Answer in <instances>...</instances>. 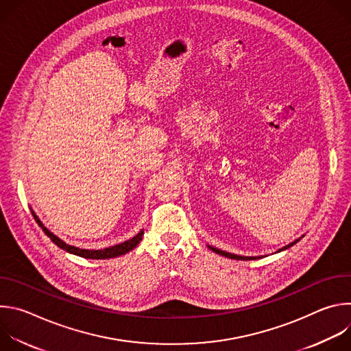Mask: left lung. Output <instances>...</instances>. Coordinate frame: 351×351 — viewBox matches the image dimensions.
<instances>
[{"instance_id": "left-lung-1", "label": "left lung", "mask_w": 351, "mask_h": 351, "mask_svg": "<svg viewBox=\"0 0 351 351\" xmlns=\"http://www.w3.org/2000/svg\"><path fill=\"white\" fill-rule=\"evenodd\" d=\"M303 237H304V234H303L302 237L295 239L294 241L289 243L287 245H285V247L279 248L276 253H280V252H283V250H287L289 247H291L293 244H295L297 241H300V239H303ZM208 248H210V250H213L214 253H217V254H219V256H223V257H226V258H232V260H244V261H247V260H257V258H261V257H247V256H237V254H233V253H228V252H223V250H221V248H217V247H213V245H210V244H208Z\"/></svg>"}]
</instances>
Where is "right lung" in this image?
<instances>
[{"label": "right lung", "instance_id": "add662e5", "mask_svg": "<svg viewBox=\"0 0 351 351\" xmlns=\"http://www.w3.org/2000/svg\"><path fill=\"white\" fill-rule=\"evenodd\" d=\"M32 215L34 218V221L37 222V225L43 229V232L53 240V243H56L60 248L65 250V252L71 253V254H75V256H79V257H84V258H90V260H107V258H114V257H119V256H123L126 253H129L130 250H133L143 239V234H144V230L141 229L136 236H133L132 239L123 241V243H119V244H115V245H111V247H107V248H99V250H88V248H79V247H75V245H71V244H66L64 240H61L58 236H56L51 230H48L43 222L40 221V218L36 215V213L32 210Z\"/></svg>", "mask_w": 351, "mask_h": 351}]
</instances>
